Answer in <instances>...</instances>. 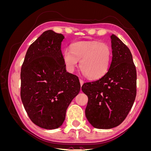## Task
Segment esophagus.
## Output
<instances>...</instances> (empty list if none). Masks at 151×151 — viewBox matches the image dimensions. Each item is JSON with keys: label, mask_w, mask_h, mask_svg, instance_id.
I'll return each mask as SVG.
<instances>
[{"label": "esophagus", "mask_w": 151, "mask_h": 151, "mask_svg": "<svg viewBox=\"0 0 151 151\" xmlns=\"http://www.w3.org/2000/svg\"><path fill=\"white\" fill-rule=\"evenodd\" d=\"M79 81H80V84H81V86H82L83 85V84H84V81H83V80H82V79H80L79 80Z\"/></svg>", "instance_id": "1"}]
</instances>
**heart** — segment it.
I'll list each match as a JSON object with an SVG mask.
<instances>
[{
	"label": "heart",
	"instance_id": "obj_1",
	"mask_svg": "<svg viewBox=\"0 0 151 151\" xmlns=\"http://www.w3.org/2000/svg\"><path fill=\"white\" fill-rule=\"evenodd\" d=\"M112 49L106 43L82 41L73 44L71 50L65 49L63 59L67 70L73 72L80 62V68L91 79H99L108 72L110 66Z\"/></svg>",
	"mask_w": 151,
	"mask_h": 151
}]
</instances>
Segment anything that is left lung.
Instances as JSON below:
<instances>
[{"instance_id":"8db88e82","label":"left lung","mask_w":151,"mask_h":151,"mask_svg":"<svg viewBox=\"0 0 151 151\" xmlns=\"http://www.w3.org/2000/svg\"><path fill=\"white\" fill-rule=\"evenodd\" d=\"M112 60L101 78L84 83L88 97L85 113L96 129H109L125 119L136 96L137 72L129 48L115 35L111 36Z\"/></svg>"}]
</instances>
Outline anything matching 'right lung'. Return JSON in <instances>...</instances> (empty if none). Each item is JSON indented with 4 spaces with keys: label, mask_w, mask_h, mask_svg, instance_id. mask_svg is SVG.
<instances>
[{
    "label": "right lung",
    "mask_w": 151,
    "mask_h": 151,
    "mask_svg": "<svg viewBox=\"0 0 151 151\" xmlns=\"http://www.w3.org/2000/svg\"><path fill=\"white\" fill-rule=\"evenodd\" d=\"M64 36L52 30L43 32L27 50L21 70V98L35 125L58 129L67 109L79 94L78 77L67 72L61 44Z\"/></svg>",
    "instance_id": "right-lung-1"
}]
</instances>
